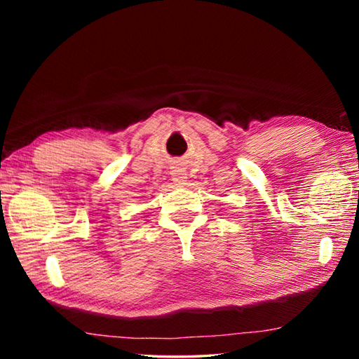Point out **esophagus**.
I'll use <instances>...</instances> for the list:
<instances>
[{"label": "esophagus", "mask_w": 359, "mask_h": 359, "mask_svg": "<svg viewBox=\"0 0 359 359\" xmlns=\"http://www.w3.org/2000/svg\"><path fill=\"white\" fill-rule=\"evenodd\" d=\"M172 180H174V184L179 187L185 185V182H187L185 171H182V169H175V171L172 172Z\"/></svg>", "instance_id": "obj_1"}]
</instances>
